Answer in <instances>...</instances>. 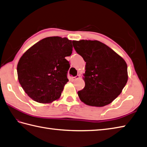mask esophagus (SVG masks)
Segmentation results:
<instances>
[{
	"label": "esophagus",
	"mask_w": 147,
	"mask_h": 147,
	"mask_svg": "<svg viewBox=\"0 0 147 147\" xmlns=\"http://www.w3.org/2000/svg\"><path fill=\"white\" fill-rule=\"evenodd\" d=\"M80 78V76L79 75H77L76 76H74V77H71V80L72 81H75L76 80Z\"/></svg>",
	"instance_id": "obj_1"
}]
</instances>
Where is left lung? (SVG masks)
<instances>
[{"instance_id":"1","label":"left lung","mask_w":147,"mask_h":147,"mask_svg":"<svg viewBox=\"0 0 147 147\" xmlns=\"http://www.w3.org/2000/svg\"><path fill=\"white\" fill-rule=\"evenodd\" d=\"M78 54L86 62L83 80L85 86L78 92L85 104L104 107L121 94L128 79L124 59L97 40H73Z\"/></svg>"}]
</instances>
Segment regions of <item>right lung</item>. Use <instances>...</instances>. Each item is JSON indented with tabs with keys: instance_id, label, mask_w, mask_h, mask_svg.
<instances>
[{
	"instance_id": "obj_1",
	"label": "right lung",
	"mask_w": 147,
	"mask_h": 147,
	"mask_svg": "<svg viewBox=\"0 0 147 147\" xmlns=\"http://www.w3.org/2000/svg\"><path fill=\"white\" fill-rule=\"evenodd\" d=\"M72 51L71 40L51 36L36 43L21 56L17 66L18 78L34 101L47 104L60 98L69 82L70 65L65 58Z\"/></svg>"
}]
</instances>
